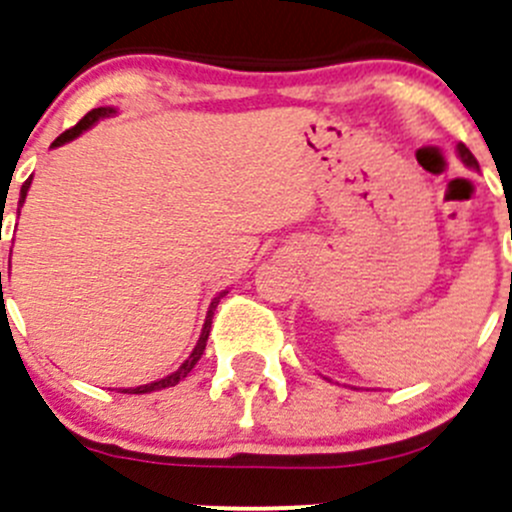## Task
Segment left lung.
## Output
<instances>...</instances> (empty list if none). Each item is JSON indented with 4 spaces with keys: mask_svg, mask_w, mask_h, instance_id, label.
<instances>
[{
    "mask_svg": "<svg viewBox=\"0 0 512 512\" xmlns=\"http://www.w3.org/2000/svg\"><path fill=\"white\" fill-rule=\"evenodd\" d=\"M458 156H461V160L468 165V168L478 170V160H476V156H473V153L468 151V148L463 146V143H458Z\"/></svg>",
    "mask_w": 512,
    "mask_h": 512,
    "instance_id": "obj_1",
    "label": "left lung"
}]
</instances>
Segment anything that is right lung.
Here are the masks:
<instances>
[{
  "mask_svg": "<svg viewBox=\"0 0 512 512\" xmlns=\"http://www.w3.org/2000/svg\"><path fill=\"white\" fill-rule=\"evenodd\" d=\"M113 113H116V108H111V106H101V108H94V111H89V113H86V116L81 118V121L76 123L74 128H69V131H64V133H61V136L56 138V141L51 143V146H54V148H59V146H64V143L74 141L76 136H81V133H84V131H89V128L94 126V123L101 121V118H108V116H113ZM29 185H32V178H27V183L22 185V193H19V208H22V205H24V200H27ZM0 289H2V272H0ZM223 294H225V292H220L218 297H215L213 302H210L208 317H205L203 332H200V339H198V344H195V349H193V352H190L188 359H185L183 364L178 366V371H173V374H168V376H165V379H158V381H153V384H143V386H136V389H123V394H151V391H158V389H168V386H175V384H178L180 379H185V376H188L190 371H193V366L198 364V359H200V356H203V352H205V344H208V334H210V324H213V312H215V307H218V302H220V297H223Z\"/></svg>",
  "mask_w": 512,
  "mask_h": 512,
  "instance_id": "right-lung-1",
  "label": "right lung"
}]
</instances>
